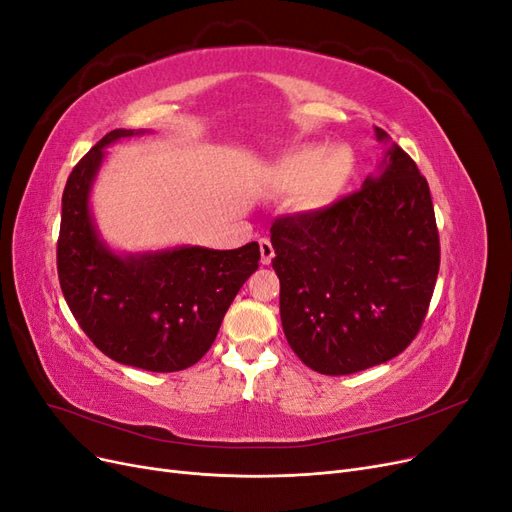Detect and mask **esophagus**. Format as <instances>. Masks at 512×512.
<instances>
[{
    "label": "esophagus",
    "mask_w": 512,
    "mask_h": 512,
    "mask_svg": "<svg viewBox=\"0 0 512 512\" xmlns=\"http://www.w3.org/2000/svg\"><path fill=\"white\" fill-rule=\"evenodd\" d=\"M275 256V250L269 239H260V262L262 265H269V262L273 260Z\"/></svg>",
    "instance_id": "obj_1"
}]
</instances>
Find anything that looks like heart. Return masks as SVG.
Wrapping results in <instances>:
<instances>
[{
  "label": "heart",
  "instance_id": "b5f03b06",
  "mask_svg": "<svg viewBox=\"0 0 512 512\" xmlns=\"http://www.w3.org/2000/svg\"><path fill=\"white\" fill-rule=\"evenodd\" d=\"M280 177L290 185H307L305 205L322 209L331 205L346 190L354 175V156L350 147L309 145L286 156L280 166Z\"/></svg>",
  "mask_w": 512,
  "mask_h": 512
}]
</instances>
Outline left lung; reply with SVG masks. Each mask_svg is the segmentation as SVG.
<instances>
[{
  "instance_id": "left-lung-1",
  "label": "left lung",
  "mask_w": 512,
  "mask_h": 512,
  "mask_svg": "<svg viewBox=\"0 0 512 512\" xmlns=\"http://www.w3.org/2000/svg\"><path fill=\"white\" fill-rule=\"evenodd\" d=\"M389 145L359 192L275 220L273 269L290 348L318 374L391 361L421 329L438 280L440 239L427 179Z\"/></svg>"
}]
</instances>
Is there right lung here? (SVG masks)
Wrapping results in <instances>:
<instances>
[{
	"mask_svg": "<svg viewBox=\"0 0 512 512\" xmlns=\"http://www.w3.org/2000/svg\"><path fill=\"white\" fill-rule=\"evenodd\" d=\"M145 130H113L72 168L61 196L57 271L70 312L113 361L181 371L203 359L239 288L258 269L252 241L237 250L177 245L115 252L91 213L106 147Z\"/></svg>",
	"mask_w": 512,
	"mask_h": 512,
	"instance_id": "1",
	"label": "right lung"
}]
</instances>
